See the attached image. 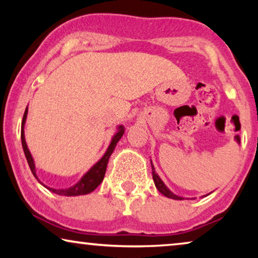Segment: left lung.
I'll use <instances>...</instances> for the list:
<instances>
[{
    "mask_svg": "<svg viewBox=\"0 0 258 258\" xmlns=\"http://www.w3.org/2000/svg\"><path fill=\"white\" fill-rule=\"evenodd\" d=\"M151 169H153V178H154V182H155V185H156V188L158 191H160L161 194H163L164 196L169 197V199H172V200H183L182 197H178L176 196L175 194H172L170 190H169L167 186H165V184L163 183V181L158 177V175L156 174V171H155V168L153 163H151Z\"/></svg>",
    "mask_w": 258,
    "mask_h": 258,
    "instance_id": "1",
    "label": "left lung"
}]
</instances>
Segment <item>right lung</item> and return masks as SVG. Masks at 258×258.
<instances>
[{"instance_id":"1","label":"right lung","mask_w":258,"mask_h":258,"mask_svg":"<svg viewBox=\"0 0 258 258\" xmlns=\"http://www.w3.org/2000/svg\"><path fill=\"white\" fill-rule=\"evenodd\" d=\"M27 112H28V107L26 108V111H24L23 119H22V125H21V141H22L23 151H24V155H26L27 162H28V164H29L30 170H31V172H33V175L35 176V177H36L37 181L40 182V179H38L37 176H36V170H35L34 160H33V157H31L29 149H28L26 140H24V129L23 128H24V123H26ZM123 133H124V128H123L122 125H119L117 134H116V135L112 137L110 146H109L107 151H105L103 157H102L101 160L98 161L97 163L95 164L94 167L91 168L90 170L88 171L87 174L84 175L83 177L76 183L75 185L70 186V188H67V189H52V188H49V186L44 185L45 188L49 189L50 191H52L54 194H57V195H62V196H79V195H86V194H89L91 191H94V190L101 184V182L103 181L104 175H105V170H107L109 157L111 156V154L115 149L116 144H117L119 140H121ZM41 184H42V183H41Z\"/></svg>"}]
</instances>
